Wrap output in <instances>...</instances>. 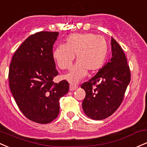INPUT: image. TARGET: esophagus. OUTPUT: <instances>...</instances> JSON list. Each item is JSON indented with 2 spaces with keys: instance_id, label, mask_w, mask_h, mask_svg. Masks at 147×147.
<instances>
[{
  "instance_id": "obj_1",
  "label": "esophagus",
  "mask_w": 147,
  "mask_h": 147,
  "mask_svg": "<svg viewBox=\"0 0 147 147\" xmlns=\"http://www.w3.org/2000/svg\"><path fill=\"white\" fill-rule=\"evenodd\" d=\"M78 86H76V85H74V84H70L69 85V91H71V92H72V91L75 90L76 89H78Z\"/></svg>"
}]
</instances>
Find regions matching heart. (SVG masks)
<instances>
[{"label":"heart","instance_id":"b5f03b06","mask_svg":"<svg viewBox=\"0 0 147 147\" xmlns=\"http://www.w3.org/2000/svg\"><path fill=\"white\" fill-rule=\"evenodd\" d=\"M107 55V41L103 36L91 33L72 34L67 37L65 45L55 48L53 58L60 69H68L76 55L78 63L63 78L71 84H78L85 78L87 69L94 72L101 68Z\"/></svg>","mask_w":147,"mask_h":147}]
</instances>
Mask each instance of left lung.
<instances>
[{
  "label": "left lung",
  "mask_w": 147,
  "mask_h": 147,
  "mask_svg": "<svg viewBox=\"0 0 147 147\" xmlns=\"http://www.w3.org/2000/svg\"><path fill=\"white\" fill-rule=\"evenodd\" d=\"M111 51L112 58L95 76L81 86L86 92L83 111L93 120L108 118L118 109L130 82L125 55L113 38H111Z\"/></svg>",
  "instance_id": "left-lung-1"
}]
</instances>
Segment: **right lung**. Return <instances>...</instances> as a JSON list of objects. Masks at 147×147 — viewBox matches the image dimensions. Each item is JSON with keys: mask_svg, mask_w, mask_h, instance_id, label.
Here are the masks:
<instances>
[{"mask_svg": "<svg viewBox=\"0 0 147 147\" xmlns=\"http://www.w3.org/2000/svg\"><path fill=\"white\" fill-rule=\"evenodd\" d=\"M59 33L40 32L29 36L12 58L9 84L17 105L32 121L47 124L59 113V100L68 92L66 80L54 83L58 75L53 46Z\"/></svg>", "mask_w": 147, "mask_h": 147, "instance_id": "add662e5", "label": "right lung"}]
</instances>
